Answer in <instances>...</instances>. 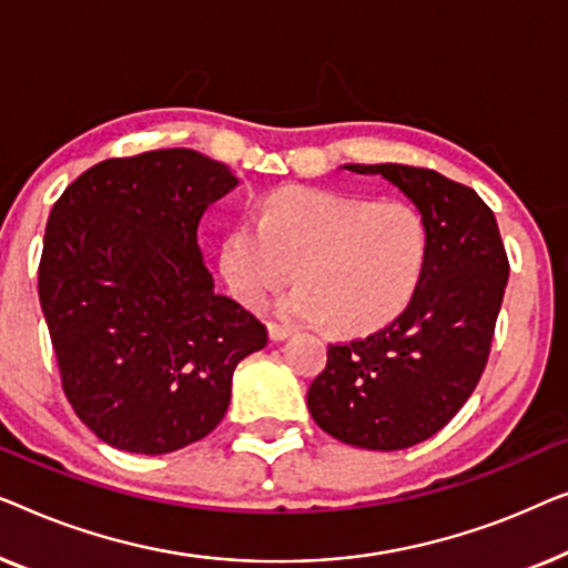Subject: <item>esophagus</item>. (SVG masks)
Returning <instances> with one entry per match:
<instances>
[{
  "instance_id": "34e87169",
  "label": "esophagus",
  "mask_w": 568,
  "mask_h": 568,
  "mask_svg": "<svg viewBox=\"0 0 568 568\" xmlns=\"http://www.w3.org/2000/svg\"><path fill=\"white\" fill-rule=\"evenodd\" d=\"M267 334H270V339H273V342H283V339L291 337V329H285V326H281V324H270Z\"/></svg>"
}]
</instances>
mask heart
<instances>
[{"mask_svg": "<svg viewBox=\"0 0 568 568\" xmlns=\"http://www.w3.org/2000/svg\"><path fill=\"white\" fill-rule=\"evenodd\" d=\"M427 226L404 201H365L326 190L270 195L260 219H244L226 236L221 273L244 306L257 308L293 281L277 303L295 324L373 332L409 306L427 262Z\"/></svg>", "mask_w": 568, "mask_h": 568, "instance_id": "b5f03b06", "label": "heart"}]
</instances>
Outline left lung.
<instances>
[{"label": "left lung", "instance_id": "1", "mask_svg": "<svg viewBox=\"0 0 568 568\" xmlns=\"http://www.w3.org/2000/svg\"><path fill=\"white\" fill-rule=\"evenodd\" d=\"M409 197L427 262L404 314L371 337L329 345L308 386L324 433L365 450H404L450 422L481 378L509 277L497 219L466 185L406 164H345Z\"/></svg>", "mask_w": 568, "mask_h": 568}]
</instances>
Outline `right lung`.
Instances as JSON below:
<instances>
[{"label": "right lung", "mask_w": 568, "mask_h": 568, "mask_svg": "<svg viewBox=\"0 0 568 568\" xmlns=\"http://www.w3.org/2000/svg\"><path fill=\"white\" fill-rule=\"evenodd\" d=\"M239 185L193 149L94 164L48 215L38 295L63 394L102 443L164 455L223 419L267 329L215 293L197 231Z\"/></svg>", "instance_id": "1"}]
</instances>
